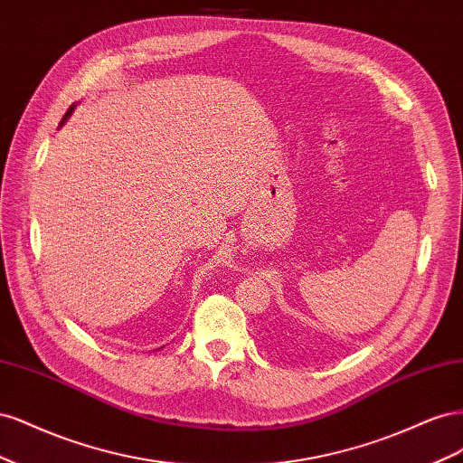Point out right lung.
Returning <instances> with one entry per match:
<instances>
[{
	"label": "right lung",
	"mask_w": 463,
	"mask_h": 463,
	"mask_svg": "<svg viewBox=\"0 0 463 463\" xmlns=\"http://www.w3.org/2000/svg\"><path fill=\"white\" fill-rule=\"evenodd\" d=\"M73 111H75V104H73L71 108H69V109H67V114L63 116V119H61V123H60V128H61V125H63V123H65V121L69 119V116H71V114H73Z\"/></svg>",
	"instance_id": "obj_1"
}]
</instances>
